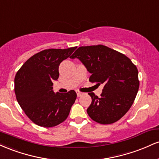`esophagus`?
<instances>
[{"mask_svg": "<svg viewBox=\"0 0 159 159\" xmlns=\"http://www.w3.org/2000/svg\"><path fill=\"white\" fill-rule=\"evenodd\" d=\"M76 93H77V96H78V97H80V96H81L82 95H84V93H82V92H80V91H78V90L76 91Z\"/></svg>", "mask_w": 159, "mask_h": 159, "instance_id": "esophagus-1", "label": "esophagus"}]
</instances>
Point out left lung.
<instances>
[{"label":"left lung","mask_w":159,"mask_h":159,"mask_svg":"<svg viewBox=\"0 0 159 159\" xmlns=\"http://www.w3.org/2000/svg\"><path fill=\"white\" fill-rule=\"evenodd\" d=\"M70 58H78L91 75L89 81L104 84L100 97L88 93L92 102L87 112L100 124L118 121L132 107L139 89L136 66L125 54L103 45L79 47Z\"/></svg>","instance_id":"left-lung-1"}]
</instances>
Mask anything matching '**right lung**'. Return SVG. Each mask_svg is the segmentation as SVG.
Masks as SVG:
<instances>
[{
	"instance_id": "obj_1",
	"label": "right lung",
	"mask_w": 159,
	"mask_h": 159,
	"mask_svg": "<svg viewBox=\"0 0 159 159\" xmlns=\"http://www.w3.org/2000/svg\"><path fill=\"white\" fill-rule=\"evenodd\" d=\"M75 49L41 51L29 58L16 75V99L29 119L39 126H56L68 117L77 94L75 90L54 93L52 81L58 79L61 62Z\"/></svg>"
}]
</instances>
